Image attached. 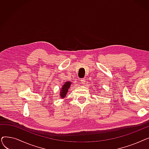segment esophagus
<instances>
[{"label": "esophagus", "mask_w": 149, "mask_h": 149, "mask_svg": "<svg viewBox=\"0 0 149 149\" xmlns=\"http://www.w3.org/2000/svg\"><path fill=\"white\" fill-rule=\"evenodd\" d=\"M81 82L82 84H84L86 83V79L85 78H83V79H81Z\"/></svg>", "instance_id": "34e87169"}]
</instances>
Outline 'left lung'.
I'll return each mask as SVG.
<instances>
[{"instance_id":"obj_1","label":"left lung","mask_w":149,"mask_h":149,"mask_svg":"<svg viewBox=\"0 0 149 149\" xmlns=\"http://www.w3.org/2000/svg\"><path fill=\"white\" fill-rule=\"evenodd\" d=\"M96 87H97V86H96Z\"/></svg>"}]
</instances>
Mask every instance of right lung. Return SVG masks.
Instances as JSON below:
<instances>
[{"label": "right lung", "mask_w": 149, "mask_h": 149, "mask_svg": "<svg viewBox=\"0 0 149 149\" xmlns=\"http://www.w3.org/2000/svg\"><path fill=\"white\" fill-rule=\"evenodd\" d=\"M71 82L70 81H66L64 83V84L63 85V86L61 87L60 92V97L61 98H65L66 94L68 92V90L70 86V84H71Z\"/></svg>", "instance_id": "right-lung-1"}]
</instances>
